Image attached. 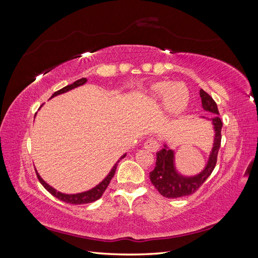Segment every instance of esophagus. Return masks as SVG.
Here are the masks:
<instances>
[{"label": "esophagus", "instance_id": "1", "mask_svg": "<svg viewBox=\"0 0 258 258\" xmlns=\"http://www.w3.org/2000/svg\"><path fill=\"white\" fill-rule=\"evenodd\" d=\"M144 148H145L146 151H148V152L155 153V152L158 151V148H159V142H158L156 139L151 138V139H148V140H146V141H145V143H144Z\"/></svg>", "mask_w": 258, "mask_h": 258}]
</instances>
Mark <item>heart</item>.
Masks as SVG:
<instances>
[{
    "mask_svg": "<svg viewBox=\"0 0 258 258\" xmlns=\"http://www.w3.org/2000/svg\"><path fill=\"white\" fill-rule=\"evenodd\" d=\"M152 93L155 98L166 102L168 111L172 114L183 112L189 100V92L183 83L158 82L152 87Z\"/></svg>",
    "mask_w": 258,
    "mask_h": 258,
    "instance_id": "obj_1",
    "label": "heart"
}]
</instances>
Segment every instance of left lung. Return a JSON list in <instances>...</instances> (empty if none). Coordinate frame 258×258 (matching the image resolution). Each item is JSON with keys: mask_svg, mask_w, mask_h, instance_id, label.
<instances>
[{"mask_svg": "<svg viewBox=\"0 0 258 258\" xmlns=\"http://www.w3.org/2000/svg\"><path fill=\"white\" fill-rule=\"evenodd\" d=\"M200 97L202 107L205 111L216 114L212 119V123L215 130L214 144L212 152L210 154L209 161L205 170L201 173L195 176H183L174 167V153L172 150H169L167 145L161 151L157 152V160H156V167L150 173L151 182L155 186V188L159 191L160 195L166 198H179L184 196H189L196 192L199 187L206 182V179L213 172L217 161L218 150L221 147L222 141V127L223 122L218 113V108L213 98L205 90H200Z\"/></svg>", "mask_w": 258, "mask_h": 258, "instance_id": "8db88e82", "label": "left lung"}]
</instances>
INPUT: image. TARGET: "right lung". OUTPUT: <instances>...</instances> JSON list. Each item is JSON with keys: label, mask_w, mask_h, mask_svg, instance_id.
I'll return each mask as SVG.
<instances>
[{"label": "right lung", "mask_w": 258, "mask_h": 258, "mask_svg": "<svg viewBox=\"0 0 258 258\" xmlns=\"http://www.w3.org/2000/svg\"><path fill=\"white\" fill-rule=\"evenodd\" d=\"M86 82H87V80H86L85 77H84V79H81V80H79V81H76V82H74L73 84L68 85V86H66V87H63L62 89H60V90L54 92L53 95L51 96V98L54 97V96L60 95V93H64V92H67V91H69V90H71V89H74V88H76V87H79V86L84 85ZM124 156H126V154L122 155L121 157H120V159L124 158ZM118 162H119V160L115 163V166H114L113 169L111 170V172L108 173V175H107L99 185H97L96 187H93V188L90 189V190L84 191V192H80V194H74V195H67V194H62V192H60V191H57L56 189L52 188L51 186H49L47 183H46V182L44 181V179L40 176V174L37 173V171H36V175H37L38 181H40L41 184L45 187V189L47 190V191H49L53 197H56V198H58L59 200L64 201V202H67V204H70V205H85V204H90V202L96 201V200H98L99 198L102 197V195H103V192L105 191L106 187L108 186V184H110L111 179L113 178V176H114V174H115V171H116V168H117V163H118Z\"/></svg>", "instance_id": "right-lung-1"}]
</instances>
